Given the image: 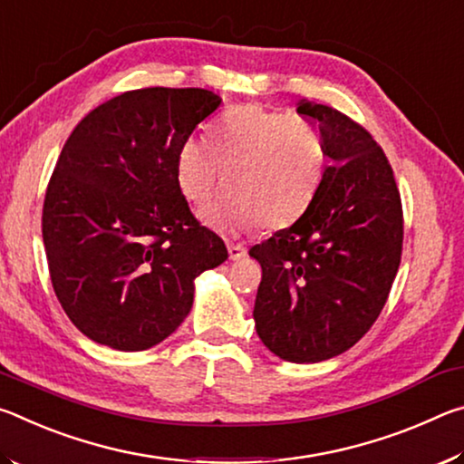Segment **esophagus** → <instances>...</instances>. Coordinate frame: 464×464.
Wrapping results in <instances>:
<instances>
[{"instance_id": "34e87169", "label": "esophagus", "mask_w": 464, "mask_h": 464, "mask_svg": "<svg viewBox=\"0 0 464 464\" xmlns=\"http://www.w3.org/2000/svg\"><path fill=\"white\" fill-rule=\"evenodd\" d=\"M227 249H229L231 260H241V257L247 256V249L243 247L241 243H229V246H227Z\"/></svg>"}]
</instances>
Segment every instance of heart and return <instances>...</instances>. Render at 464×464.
<instances>
[{
	"label": "heart",
	"instance_id": "obj_1",
	"mask_svg": "<svg viewBox=\"0 0 464 464\" xmlns=\"http://www.w3.org/2000/svg\"><path fill=\"white\" fill-rule=\"evenodd\" d=\"M327 161L325 139L309 121L247 104L223 114L210 143L188 139L178 153L179 192L194 207L223 184L227 196L204 210L215 229L235 233L293 225L315 198Z\"/></svg>",
	"mask_w": 464,
	"mask_h": 464
}]
</instances>
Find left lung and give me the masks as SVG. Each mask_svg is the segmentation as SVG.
Listing matches in <instances>:
<instances>
[{
	"label": "left lung",
	"instance_id": "8db88e82",
	"mask_svg": "<svg viewBox=\"0 0 464 464\" xmlns=\"http://www.w3.org/2000/svg\"><path fill=\"white\" fill-rule=\"evenodd\" d=\"M296 112L319 124L332 166L298 221L249 256L262 266L257 335L278 358L309 364L352 348L381 315L401 262L403 208L371 132L309 100Z\"/></svg>",
	"mask_w": 464,
	"mask_h": 464
}]
</instances>
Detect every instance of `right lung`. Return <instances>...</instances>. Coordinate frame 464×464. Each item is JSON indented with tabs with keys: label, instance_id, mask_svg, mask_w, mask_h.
<instances>
[{
	"label": "right lung",
	"instance_id": "add662e5",
	"mask_svg": "<svg viewBox=\"0 0 464 464\" xmlns=\"http://www.w3.org/2000/svg\"><path fill=\"white\" fill-rule=\"evenodd\" d=\"M218 104L200 88L124 92L63 147L43 241L63 311L96 343L140 352L163 342L190 313L196 276L229 257L176 178L179 149Z\"/></svg>",
	"mask_w": 464,
	"mask_h": 464
}]
</instances>
